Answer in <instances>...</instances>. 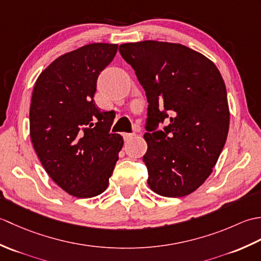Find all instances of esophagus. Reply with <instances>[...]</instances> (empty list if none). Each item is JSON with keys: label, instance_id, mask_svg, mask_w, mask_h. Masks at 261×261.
<instances>
[{"label": "esophagus", "instance_id": "34e87169", "mask_svg": "<svg viewBox=\"0 0 261 261\" xmlns=\"http://www.w3.org/2000/svg\"><path fill=\"white\" fill-rule=\"evenodd\" d=\"M135 134H123V138H124V140L125 141H129V140H131L132 138H135Z\"/></svg>", "mask_w": 261, "mask_h": 261}]
</instances>
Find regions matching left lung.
<instances>
[{
  "label": "left lung",
  "mask_w": 261,
  "mask_h": 261,
  "mask_svg": "<svg viewBox=\"0 0 261 261\" xmlns=\"http://www.w3.org/2000/svg\"><path fill=\"white\" fill-rule=\"evenodd\" d=\"M119 51L135 69L149 103L142 158L148 185L158 195L186 196L212 173L228 137L222 76L213 62L180 43L130 42ZM163 121L169 125L156 132Z\"/></svg>",
  "instance_id": "1"
}]
</instances>
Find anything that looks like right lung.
Instances as JSON below:
<instances>
[{
	"instance_id": "1",
	"label": "right lung",
	"mask_w": 261,
	"mask_h": 261,
	"mask_svg": "<svg viewBox=\"0 0 261 261\" xmlns=\"http://www.w3.org/2000/svg\"><path fill=\"white\" fill-rule=\"evenodd\" d=\"M118 45L90 43L55 59L36 81L30 138L43 168L70 195L90 198L108 188L123 139L110 134L113 111L94 102L96 81Z\"/></svg>"
}]
</instances>
